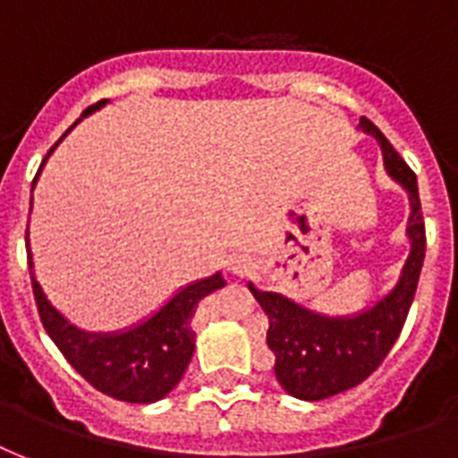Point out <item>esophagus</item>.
Segmentation results:
<instances>
[{
  "label": "esophagus",
  "instance_id": "esophagus-1",
  "mask_svg": "<svg viewBox=\"0 0 458 458\" xmlns=\"http://www.w3.org/2000/svg\"><path fill=\"white\" fill-rule=\"evenodd\" d=\"M247 268H250V266H247V259H235V261L230 264V271L237 273V276H242V273H247Z\"/></svg>",
  "mask_w": 458,
  "mask_h": 458
}]
</instances>
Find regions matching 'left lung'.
<instances>
[{
  "label": "left lung",
  "instance_id": "1",
  "mask_svg": "<svg viewBox=\"0 0 458 458\" xmlns=\"http://www.w3.org/2000/svg\"><path fill=\"white\" fill-rule=\"evenodd\" d=\"M359 128L377 140L385 171L409 192L411 214L406 235L411 240V251L397 285L366 311L335 318L309 311L278 293H261L250 283L251 294L268 316L266 342L276 354V377L287 394L304 402H318L352 390L383 363L404 327L426 257V223L416 173L369 118H361Z\"/></svg>",
  "mask_w": 458,
  "mask_h": 458
}]
</instances>
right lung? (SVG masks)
<instances>
[{
	"mask_svg": "<svg viewBox=\"0 0 458 458\" xmlns=\"http://www.w3.org/2000/svg\"><path fill=\"white\" fill-rule=\"evenodd\" d=\"M106 99L82 111V116L102 109ZM54 147L47 152L45 161L54 152ZM42 165H39V171H42ZM35 180H32V185H35ZM28 264L32 268L30 244H28ZM30 280L42 326L54 340V344L59 347L61 354L66 356V361L95 390L104 392L118 402H131V404L158 402L180 383L194 352L197 335L192 330V316L197 311V304L207 294L225 285L221 273H214L211 278L197 280L192 285L182 287L178 294H173L168 304L161 306L152 318L142 320L140 326L128 327L123 333H85L81 327L71 326L49 304L32 271Z\"/></svg>",
	"mask_w": 458,
	"mask_h": 458,
	"instance_id": "obj_1",
	"label": "right lung"
}]
</instances>
